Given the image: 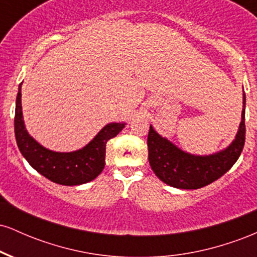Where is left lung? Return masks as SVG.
<instances>
[{"mask_svg": "<svg viewBox=\"0 0 257 257\" xmlns=\"http://www.w3.org/2000/svg\"><path fill=\"white\" fill-rule=\"evenodd\" d=\"M245 141V93L243 111L234 140L226 149L211 155L199 156L182 151L172 141L159 135L150 125L147 147L153 173L164 184L182 190H197L220 179L239 158Z\"/></svg>", "mask_w": 257, "mask_h": 257, "instance_id": "1", "label": "left lung"}]
</instances>
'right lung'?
I'll use <instances>...</instances> for the list:
<instances>
[{"label":"right lung","mask_w":257,"mask_h":257,"mask_svg":"<svg viewBox=\"0 0 257 257\" xmlns=\"http://www.w3.org/2000/svg\"><path fill=\"white\" fill-rule=\"evenodd\" d=\"M22 84L23 82L19 84L16 101L14 133L23 157L41 175L55 184L76 186L95 179L105 167L106 144L124 128L125 123H108L77 151H52L37 143L26 131L22 110Z\"/></svg>","instance_id":"1"}]
</instances>
